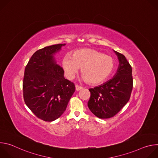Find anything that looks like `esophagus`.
<instances>
[{"instance_id": "34e87169", "label": "esophagus", "mask_w": 158, "mask_h": 158, "mask_svg": "<svg viewBox=\"0 0 158 158\" xmlns=\"http://www.w3.org/2000/svg\"><path fill=\"white\" fill-rule=\"evenodd\" d=\"M81 89H82V87L79 86L78 85H76V90L77 91H80V90H81Z\"/></svg>"}]
</instances>
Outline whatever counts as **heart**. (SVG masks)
<instances>
[{
    "label": "heart",
    "instance_id": "obj_1",
    "mask_svg": "<svg viewBox=\"0 0 158 158\" xmlns=\"http://www.w3.org/2000/svg\"><path fill=\"white\" fill-rule=\"evenodd\" d=\"M62 65L65 76L74 78L80 67L83 79L93 85H98L106 81L114 70V60L94 49H81L76 51L73 56L65 54L62 60Z\"/></svg>",
    "mask_w": 158,
    "mask_h": 158
}]
</instances>
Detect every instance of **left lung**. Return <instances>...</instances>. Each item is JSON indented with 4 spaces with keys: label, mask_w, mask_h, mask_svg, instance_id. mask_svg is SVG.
I'll return each mask as SVG.
<instances>
[{
    "label": "left lung",
    "mask_w": 158,
    "mask_h": 158,
    "mask_svg": "<svg viewBox=\"0 0 158 158\" xmlns=\"http://www.w3.org/2000/svg\"><path fill=\"white\" fill-rule=\"evenodd\" d=\"M119 65L114 77L102 84L89 89L91 97L87 106L101 119L113 117L129 101L132 89V68L125 56L114 51Z\"/></svg>",
    "instance_id": "obj_1"
}]
</instances>
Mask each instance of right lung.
Here are the masks:
<instances>
[{
  "mask_svg": "<svg viewBox=\"0 0 158 158\" xmlns=\"http://www.w3.org/2000/svg\"><path fill=\"white\" fill-rule=\"evenodd\" d=\"M65 44L52 45L37 51L25 69V103L37 118L44 121L59 118L75 91L74 83L64 78V72L54 56Z\"/></svg>",
  "mask_w": 158,
  "mask_h": 158,
  "instance_id": "obj_1",
  "label": "right lung"
}]
</instances>
